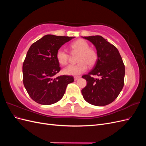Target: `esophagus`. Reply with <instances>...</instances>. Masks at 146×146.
<instances>
[{"label": "esophagus", "mask_w": 146, "mask_h": 146, "mask_svg": "<svg viewBox=\"0 0 146 146\" xmlns=\"http://www.w3.org/2000/svg\"><path fill=\"white\" fill-rule=\"evenodd\" d=\"M80 78V77H79V76L74 77V80H75V81H76V80H77V79H78V78Z\"/></svg>", "instance_id": "1"}]
</instances>
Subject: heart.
I'll list each match as a JSON object with an SVG mask.
<instances>
[{
    "instance_id": "obj_1",
    "label": "heart",
    "mask_w": 146,
    "mask_h": 146,
    "mask_svg": "<svg viewBox=\"0 0 146 146\" xmlns=\"http://www.w3.org/2000/svg\"><path fill=\"white\" fill-rule=\"evenodd\" d=\"M72 53L78 54L76 65H69L63 69V73L69 76H78L85 72L88 66H94L98 61V55L94 48L90 47V44L84 39H78L70 45ZM58 62L61 65H66L68 62L69 55L63 48H59L56 54Z\"/></svg>"
}]
</instances>
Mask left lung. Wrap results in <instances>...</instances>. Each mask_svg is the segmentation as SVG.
<instances>
[{
  "label": "left lung",
  "instance_id": "left-lung-1",
  "mask_svg": "<svg viewBox=\"0 0 146 146\" xmlns=\"http://www.w3.org/2000/svg\"><path fill=\"white\" fill-rule=\"evenodd\" d=\"M96 48L98 61L91 71L82 76L86 86L82 90L84 99L96 106H105L115 100L124 85L125 66L117 48L99 35L83 37ZM91 75H98L94 79Z\"/></svg>",
  "mask_w": 146,
  "mask_h": 146
}]
</instances>
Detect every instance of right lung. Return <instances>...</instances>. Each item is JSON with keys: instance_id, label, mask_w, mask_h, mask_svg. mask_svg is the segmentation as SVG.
Instances as JSON below:
<instances>
[{"instance_id": "add662e5", "label": "right lung", "mask_w": 146, "mask_h": 146, "mask_svg": "<svg viewBox=\"0 0 146 146\" xmlns=\"http://www.w3.org/2000/svg\"><path fill=\"white\" fill-rule=\"evenodd\" d=\"M74 37L47 35L32 44L23 66V83L29 95L41 105H51L63 98L72 76L55 75L60 72L56 52Z\"/></svg>"}]
</instances>
